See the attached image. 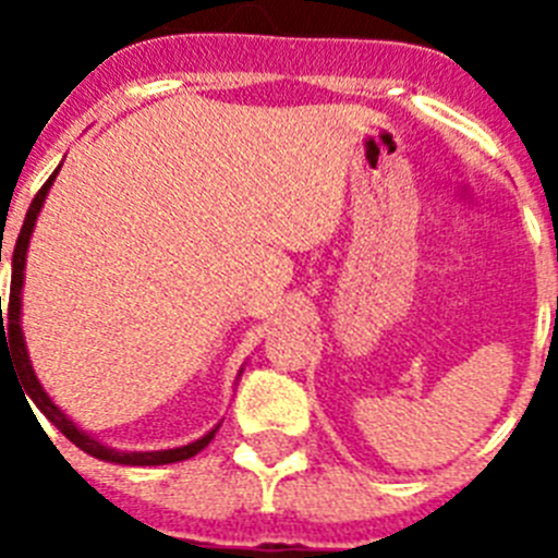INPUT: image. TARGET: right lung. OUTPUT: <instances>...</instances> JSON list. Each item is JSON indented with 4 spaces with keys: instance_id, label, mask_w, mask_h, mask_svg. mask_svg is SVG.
<instances>
[{
    "instance_id": "obj_1",
    "label": "right lung",
    "mask_w": 558,
    "mask_h": 558,
    "mask_svg": "<svg viewBox=\"0 0 558 558\" xmlns=\"http://www.w3.org/2000/svg\"><path fill=\"white\" fill-rule=\"evenodd\" d=\"M63 165V161H61ZM58 165V170H61ZM58 170L52 172L47 179V184L38 190V195L33 198L29 204L27 215H24V226L16 236V245H13V259H10V270H13V279H10V304H8V318H2V295H0V322H2V338H4V329H8V343L13 347V354H16V363L19 366V377L24 383V393L33 399V405L44 413V416L63 433V436L72 441L75 447H81L83 452L88 456L100 458V461H111V463H122V466H161V463H175V461H186V458L198 456L206 445H209L215 433H218L220 422L211 427L206 436L195 438L190 445L184 447H172V450H150V452H122V450H113V447L102 445L97 441L92 433H86L83 427H77V422H72V416L61 411V408L49 399V393L44 391V386L38 383L36 372H33V363H29V354H27V343H24V332H22V288H24V265H27V248H29V236H33V229H36V220L41 215V206L49 195V186L56 181ZM2 347V340H0ZM243 368L236 372V379H240ZM236 386V383H234Z\"/></svg>"
}]
</instances>
